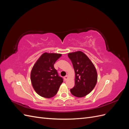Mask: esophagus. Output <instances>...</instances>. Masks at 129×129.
Wrapping results in <instances>:
<instances>
[{"instance_id": "esophagus-1", "label": "esophagus", "mask_w": 129, "mask_h": 129, "mask_svg": "<svg viewBox=\"0 0 129 129\" xmlns=\"http://www.w3.org/2000/svg\"><path fill=\"white\" fill-rule=\"evenodd\" d=\"M63 79H64V80L65 81H67V79H68V76L67 75L66 76H64V77H63Z\"/></svg>"}]
</instances>
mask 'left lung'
Wrapping results in <instances>:
<instances>
[{
    "mask_svg": "<svg viewBox=\"0 0 129 129\" xmlns=\"http://www.w3.org/2000/svg\"><path fill=\"white\" fill-rule=\"evenodd\" d=\"M68 56L72 62L75 73V85L71 89V92L73 95L77 97L85 96L92 90L96 84V69L90 60L83 52L70 53Z\"/></svg>",
    "mask_w": 129,
    "mask_h": 129,
    "instance_id": "obj_1",
    "label": "left lung"
}]
</instances>
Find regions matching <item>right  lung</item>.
I'll return each mask as SVG.
<instances>
[{"label":"right lung","mask_w":129,"mask_h":129,"mask_svg":"<svg viewBox=\"0 0 129 129\" xmlns=\"http://www.w3.org/2000/svg\"><path fill=\"white\" fill-rule=\"evenodd\" d=\"M61 55L60 54L45 53L33 66L30 73L31 82L34 90L43 97H54L63 82L54 67Z\"/></svg>","instance_id":"add662e5"}]
</instances>
